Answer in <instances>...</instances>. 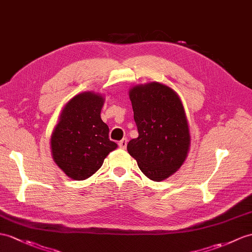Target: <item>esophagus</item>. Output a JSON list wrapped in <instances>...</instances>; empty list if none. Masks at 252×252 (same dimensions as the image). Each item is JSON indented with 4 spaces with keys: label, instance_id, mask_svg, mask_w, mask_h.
<instances>
[{
    "label": "esophagus",
    "instance_id": "esophagus-1",
    "mask_svg": "<svg viewBox=\"0 0 252 252\" xmlns=\"http://www.w3.org/2000/svg\"><path fill=\"white\" fill-rule=\"evenodd\" d=\"M119 146H120V149L125 150L126 146H127V139H122L119 142Z\"/></svg>",
    "mask_w": 252,
    "mask_h": 252
}]
</instances>
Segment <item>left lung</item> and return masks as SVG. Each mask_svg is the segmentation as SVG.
Wrapping results in <instances>:
<instances>
[{
  "label": "left lung",
  "mask_w": 252,
  "mask_h": 252,
  "mask_svg": "<svg viewBox=\"0 0 252 252\" xmlns=\"http://www.w3.org/2000/svg\"><path fill=\"white\" fill-rule=\"evenodd\" d=\"M139 137L127 151L150 180L160 182L175 173L185 161L190 134L179 95L159 82L136 85L129 91Z\"/></svg>",
  "instance_id": "obj_1"
}]
</instances>
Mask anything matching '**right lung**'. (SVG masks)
I'll return each mask as SVG.
<instances>
[{
	"instance_id": "right-lung-1",
	"label": "right lung",
	"mask_w": 252,
	"mask_h": 252,
	"mask_svg": "<svg viewBox=\"0 0 252 252\" xmlns=\"http://www.w3.org/2000/svg\"><path fill=\"white\" fill-rule=\"evenodd\" d=\"M103 102V97L93 92L78 94L66 103L54 127L53 160L72 180L93 175L118 147L109 139V127L100 118Z\"/></svg>"
}]
</instances>
